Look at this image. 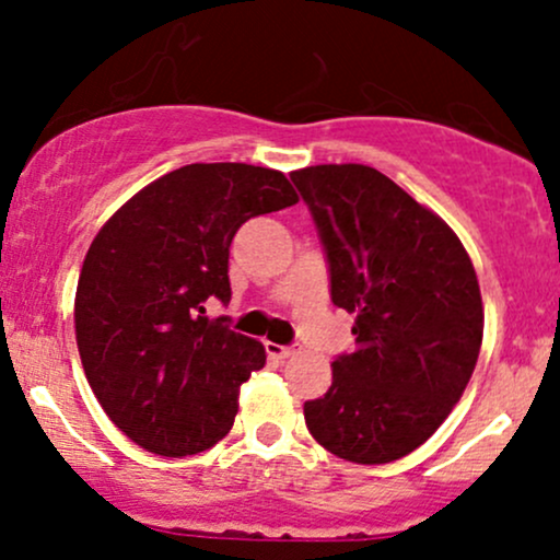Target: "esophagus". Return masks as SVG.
<instances>
[{
	"label": "esophagus",
	"instance_id": "34e87169",
	"mask_svg": "<svg viewBox=\"0 0 560 560\" xmlns=\"http://www.w3.org/2000/svg\"><path fill=\"white\" fill-rule=\"evenodd\" d=\"M266 352L276 361H287V358L294 355V347L292 345H276V342H266Z\"/></svg>",
	"mask_w": 560,
	"mask_h": 560
}]
</instances>
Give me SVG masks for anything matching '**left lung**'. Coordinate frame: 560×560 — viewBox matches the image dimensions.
<instances>
[{
    "label": "left lung",
    "mask_w": 560,
    "mask_h": 560,
    "mask_svg": "<svg viewBox=\"0 0 560 560\" xmlns=\"http://www.w3.org/2000/svg\"><path fill=\"white\" fill-rule=\"evenodd\" d=\"M316 221L331 302L355 313V350L305 402L313 440L352 464L413 453L447 419L477 365L485 307L455 231L358 163L292 171Z\"/></svg>",
    "instance_id": "obj_1"
}]
</instances>
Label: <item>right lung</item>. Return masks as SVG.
<instances>
[{
	"instance_id": "obj_1",
	"label": "right lung",
	"mask_w": 560,
	"mask_h": 560,
	"mask_svg": "<svg viewBox=\"0 0 560 560\" xmlns=\"http://www.w3.org/2000/svg\"><path fill=\"white\" fill-rule=\"evenodd\" d=\"M294 202L281 171L191 163L144 186L94 236L75 342L96 400L139 447L182 458L229 434L266 350L226 318H205L202 302L231 300L229 247L242 223Z\"/></svg>"
}]
</instances>
